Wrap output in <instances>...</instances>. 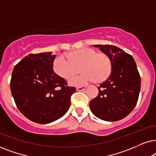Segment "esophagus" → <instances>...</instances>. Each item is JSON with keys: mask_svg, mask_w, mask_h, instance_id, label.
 <instances>
[{"mask_svg": "<svg viewBox=\"0 0 156 156\" xmlns=\"http://www.w3.org/2000/svg\"><path fill=\"white\" fill-rule=\"evenodd\" d=\"M86 88H87V86L78 87H76V91H83V90H84V89H85Z\"/></svg>", "mask_w": 156, "mask_h": 156, "instance_id": "esophagus-1", "label": "esophagus"}]
</instances>
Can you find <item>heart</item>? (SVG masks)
I'll list each match as a JSON object with an SVG mask.
<instances>
[{"label": "heart", "mask_w": 156, "mask_h": 156, "mask_svg": "<svg viewBox=\"0 0 156 156\" xmlns=\"http://www.w3.org/2000/svg\"><path fill=\"white\" fill-rule=\"evenodd\" d=\"M68 58L59 55L53 63L54 71L65 80H69L78 71L83 73L70 79V85L80 87L95 80L101 82L110 75L112 68V59L104 52H97L95 50L84 48L68 54Z\"/></svg>", "instance_id": "b5f03b06"}]
</instances>
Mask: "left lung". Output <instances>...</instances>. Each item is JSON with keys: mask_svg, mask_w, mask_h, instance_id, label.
<instances>
[{"mask_svg": "<svg viewBox=\"0 0 156 156\" xmlns=\"http://www.w3.org/2000/svg\"><path fill=\"white\" fill-rule=\"evenodd\" d=\"M112 59L109 77L101 83L99 95L90 101L91 112L107 121L121 120L128 116L137 104L140 76L133 57L116 46L94 44Z\"/></svg>", "mask_w": 156, "mask_h": 156, "instance_id": "left-lung-1", "label": "left lung"}]
</instances>
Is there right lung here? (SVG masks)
Segmentation results:
<instances>
[{"instance_id":"obj_1","label":"right lung","mask_w":156,"mask_h":156,"mask_svg":"<svg viewBox=\"0 0 156 156\" xmlns=\"http://www.w3.org/2000/svg\"><path fill=\"white\" fill-rule=\"evenodd\" d=\"M52 52L30 54L12 70L10 89L17 107L33 122L49 123L61 118L70 106L76 88L53 70Z\"/></svg>"}]
</instances>
